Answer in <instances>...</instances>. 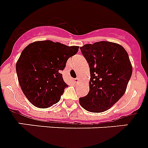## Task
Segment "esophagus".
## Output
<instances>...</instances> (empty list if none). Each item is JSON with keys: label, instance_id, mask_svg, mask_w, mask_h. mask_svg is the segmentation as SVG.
I'll use <instances>...</instances> for the list:
<instances>
[{"label": "esophagus", "instance_id": "esophagus-1", "mask_svg": "<svg viewBox=\"0 0 148 148\" xmlns=\"http://www.w3.org/2000/svg\"><path fill=\"white\" fill-rule=\"evenodd\" d=\"M74 82H75V83H77L78 82H79V78H75V79H74Z\"/></svg>", "mask_w": 148, "mask_h": 148}]
</instances>
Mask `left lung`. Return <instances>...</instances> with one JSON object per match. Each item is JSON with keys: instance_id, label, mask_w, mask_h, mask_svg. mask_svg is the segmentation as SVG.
I'll return each instance as SVG.
<instances>
[{"instance_id": "1", "label": "left lung", "mask_w": 148, "mask_h": 148, "mask_svg": "<svg viewBox=\"0 0 148 148\" xmlns=\"http://www.w3.org/2000/svg\"><path fill=\"white\" fill-rule=\"evenodd\" d=\"M90 68L89 92L79 98L81 106L91 112H102L125 94L132 74L129 56L121 45L100 41L80 47Z\"/></svg>"}]
</instances>
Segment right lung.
<instances>
[{
	"mask_svg": "<svg viewBox=\"0 0 148 148\" xmlns=\"http://www.w3.org/2000/svg\"><path fill=\"white\" fill-rule=\"evenodd\" d=\"M79 47L51 40L37 41L23 49L16 64L19 84L27 99L37 108L51 107L68 87L62 71Z\"/></svg>",
	"mask_w": 148,
	"mask_h": 148,
	"instance_id": "right-lung-1",
	"label": "right lung"
}]
</instances>
